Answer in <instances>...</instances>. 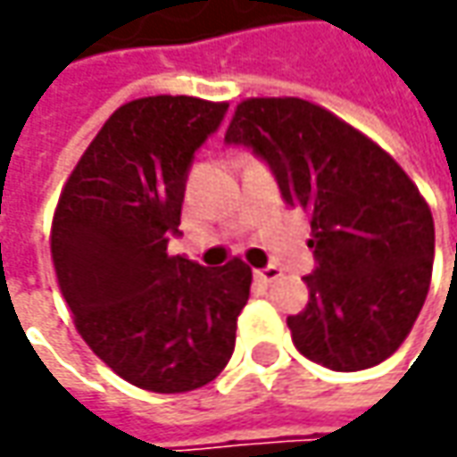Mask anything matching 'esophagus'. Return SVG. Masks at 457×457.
<instances>
[{
    "mask_svg": "<svg viewBox=\"0 0 457 457\" xmlns=\"http://www.w3.org/2000/svg\"><path fill=\"white\" fill-rule=\"evenodd\" d=\"M254 277L259 279V282H264V285H272V282H277L279 277H282V270L279 267H267V270H256Z\"/></svg>",
    "mask_w": 457,
    "mask_h": 457,
    "instance_id": "obj_1",
    "label": "esophagus"
}]
</instances>
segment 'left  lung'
Segmentation results:
<instances>
[{"mask_svg":"<svg viewBox=\"0 0 457 457\" xmlns=\"http://www.w3.org/2000/svg\"><path fill=\"white\" fill-rule=\"evenodd\" d=\"M270 165L287 205L310 216L315 272L290 315L297 351L333 371L389 359L430 290L435 223L395 157L305 98H246L226 129Z\"/></svg>","mask_w":457,"mask_h":457,"instance_id":"obj_1","label":"left lung"}]
</instances>
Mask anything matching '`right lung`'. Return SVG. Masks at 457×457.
I'll return each mask as SVG.
<instances>
[{"mask_svg": "<svg viewBox=\"0 0 457 457\" xmlns=\"http://www.w3.org/2000/svg\"><path fill=\"white\" fill-rule=\"evenodd\" d=\"M228 104L147 96L119 106L62 185L50 254L80 338L114 374L157 395L213 381L234 353L252 270L167 252L193 154Z\"/></svg>", "mask_w": 457, "mask_h": 457, "instance_id": "right-lung-1", "label": "right lung"}]
</instances>
